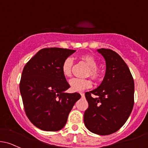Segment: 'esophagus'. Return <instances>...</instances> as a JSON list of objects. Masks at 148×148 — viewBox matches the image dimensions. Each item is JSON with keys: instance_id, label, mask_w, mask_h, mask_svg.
Segmentation results:
<instances>
[{"instance_id": "1", "label": "esophagus", "mask_w": 148, "mask_h": 148, "mask_svg": "<svg viewBox=\"0 0 148 148\" xmlns=\"http://www.w3.org/2000/svg\"><path fill=\"white\" fill-rule=\"evenodd\" d=\"M80 95L82 96V97H84V93H80Z\"/></svg>"}]
</instances>
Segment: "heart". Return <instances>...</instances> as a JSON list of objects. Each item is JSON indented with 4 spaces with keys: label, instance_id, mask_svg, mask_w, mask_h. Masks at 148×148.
<instances>
[{
    "label": "heart",
    "instance_id": "heart-1",
    "mask_svg": "<svg viewBox=\"0 0 148 148\" xmlns=\"http://www.w3.org/2000/svg\"><path fill=\"white\" fill-rule=\"evenodd\" d=\"M81 60L84 62L88 66L87 76H90L95 82H101L102 80L103 72L99 68L97 67L98 62L91 54H84L81 56ZM73 60L71 57H67L64 60L62 65V71L65 77H71L72 75ZM69 84L70 88L73 91H82L86 88H91L92 82L89 79H71Z\"/></svg>",
    "mask_w": 148,
    "mask_h": 148
}]
</instances>
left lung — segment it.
Instances as JSON below:
<instances>
[{"label":"left lung","mask_w":148,"mask_h":148,"mask_svg":"<svg viewBox=\"0 0 148 148\" xmlns=\"http://www.w3.org/2000/svg\"><path fill=\"white\" fill-rule=\"evenodd\" d=\"M98 52L105 59L106 71L100 86L85 93L88 107L84 112V121L89 131L107 136L118 131L131 113L134 105V81L119 54L104 48Z\"/></svg>","instance_id":"left-lung-1"}]
</instances>
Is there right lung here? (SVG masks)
<instances>
[{"mask_svg": "<svg viewBox=\"0 0 148 148\" xmlns=\"http://www.w3.org/2000/svg\"><path fill=\"white\" fill-rule=\"evenodd\" d=\"M76 50L44 48L26 63L20 82L25 112L35 126L57 131L65 125L69 112L81 98L65 93L70 86L62 71L63 62Z\"/></svg>", "mask_w": 148, "mask_h": 148, "instance_id": "1", "label": "right lung"}]
</instances>
